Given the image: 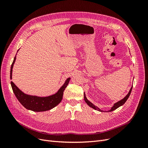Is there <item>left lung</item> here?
<instances>
[{
    "mask_svg": "<svg viewBox=\"0 0 148 148\" xmlns=\"http://www.w3.org/2000/svg\"><path fill=\"white\" fill-rule=\"evenodd\" d=\"M132 88H133V85H132V86L131 87L130 89V91H129L128 93L127 94V95L126 96H125V97L124 98H123L122 99H121L120 101H118L117 102H116V103H115V104H114L113 106L111 107V109H110V110H109L105 111L106 112H109L113 111V110H115V109H117V108H119V107L123 106V105L125 104V102H126L127 100L128 99V98L129 97L130 95V93H131L132 90ZM84 101L86 102V104H87L89 107H92V109H94L96 110L99 111V112H104V110H102L101 109H100L99 108V107L94 105L92 102H91L90 101H89L87 99V97H86V94H85V92H84Z\"/></svg>",
    "mask_w": 148,
    "mask_h": 148,
    "instance_id": "left-lung-1",
    "label": "left lung"
}]
</instances>
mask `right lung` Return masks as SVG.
Segmentation results:
<instances>
[{
  "label": "right lung",
  "mask_w": 148,
  "mask_h": 148,
  "mask_svg": "<svg viewBox=\"0 0 148 148\" xmlns=\"http://www.w3.org/2000/svg\"><path fill=\"white\" fill-rule=\"evenodd\" d=\"M19 49L17 51L18 52ZM16 56L13 59V63L11 65L10 69V79H12V71L13 67L16 60ZM70 77L68 78L66 80L64 84L60 87L58 91L53 94L52 95L46 96V97H40L37 96H33L27 95L18 88L16 85L11 82V86L14 92L16 97L18 101L21 103V104L25 107L26 109L32 110L34 112H44L49 110L53 107L57 106L62 101L63 98V94L65 89L68 85Z\"/></svg>",
  "instance_id": "right-lung-1"
}]
</instances>
